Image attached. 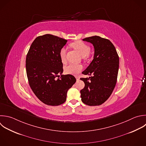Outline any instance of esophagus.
I'll list each match as a JSON object with an SVG mask.
<instances>
[{"label": "esophagus", "instance_id": "obj_1", "mask_svg": "<svg viewBox=\"0 0 146 146\" xmlns=\"http://www.w3.org/2000/svg\"><path fill=\"white\" fill-rule=\"evenodd\" d=\"M75 78H76V80H77V81L79 80V79H80V78H79V76H75Z\"/></svg>", "mask_w": 146, "mask_h": 146}]
</instances>
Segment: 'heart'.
Instances as JSON below:
<instances>
[{
  "label": "heart",
  "instance_id": "1",
  "mask_svg": "<svg viewBox=\"0 0 146 146\" xmlns=\"http://www.w3.org/2000/svg\"><path fill=\"white\" fill-rule=\"evenodd\" d=\"M71 46L76 49L83 57L87 56L90 52L91 48L89 45L82 41H76L71 44ZM59 56L61 61L64 63L66 60V49L63 47L59 52ZM83 69V66L80 64H69L65 67L64 71L67 74L76 75H78Z\"/></svg>",
  "mask_w": 146,
  "mask_h": 146
}]
</instances>
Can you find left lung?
Returning a JSON list of instances; mask_svg holds the SVG:
<instances>
[{
	"label": "left lung",
	"mask_w": 146,
	"mask_h": 146,
	"mask_svg": "<svg viewBox=\"0 0 146 146\" xmlns=\"http://www.w3.org/2000/svg\"><path fill=\"white\" fill-rule=\"evenodd\" d=\"M94 47V59L82 72L89 78H80L84 87L80 90L82 101L90 106H99L111 95L116 83L119 59L116 48L107 39L94 36L83 39Z\"/></svg>",
	"instance_id": "left-lung-1"
}]
</instances>
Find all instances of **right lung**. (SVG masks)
Masks as SVG:
<instances>
[{"instance_id":"1","label":"right lung","mask_w":146,"mask_h":146,"mask_svg":"<svg viewBox=\"0 0 146 146\" xmlns=\"http://www.w3.org/2000/svg\"><path fill=\"white\" fill-rule=\"evenodd\" d=\"M67 42L51 34L39 36L31 44L26 56L30 86L36 97L47 105L64 103L68 90L76 82L73 75H62L63 63L59 52ZM56 77L60 78L56 79Z\"/></svg>"}]
</instances>
